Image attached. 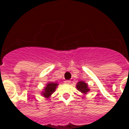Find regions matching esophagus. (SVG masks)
<instances>
[{"mask_svg": "<svg viewBox=\"0 0 129 129\" xmlns=\"http://www.w3.org/2000/svg\"><path fill=\"white\" fill-rule=\"evenodd\" d=\"M65 83L67 84H70L71 83V81H70V80H66V81H65Z\"/></svg>", "mask_w": 129, "mask_h": 129, "instance_id": "1", "label": "esophagus"}]
</instances>
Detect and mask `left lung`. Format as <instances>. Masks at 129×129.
<instances>
[{"mask_svg":"<svg viewBox=\"0 0 129 129\" xmlns=\"http://www.w3.org/2000/svg\"><path fill=\"white\" fill-rule=\"evenodd\" d=\"M77 88L84 94H86V92H88V91H89V89L88 88V85L84 81L78 82L77 85Z\"/></svg>","mask_w":129,"mask_h":129,"instance_id":"8db88e82","label":"left lung"}]
</instances>
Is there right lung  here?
<instances>
[{
	"label": "right lung",
	"instance_id": "1",
	"mask_svg": "<svg viewBox=\"0 0 129 129\" xmlns=\"http://www.w3.org/2000/svg\"><path fill=\"white\" fill-rule=\"evenodd\" d=\"M57 85H58V84H55V83H53V82L49 83V84H47L46 87L44 88L45 92H43V95L45 97H50V96L52 94V92H54V90L56 89Z\"/></svg>",
	"mask_w": 129,
	"mask_h": 129
}]
</instances>
